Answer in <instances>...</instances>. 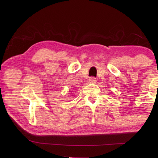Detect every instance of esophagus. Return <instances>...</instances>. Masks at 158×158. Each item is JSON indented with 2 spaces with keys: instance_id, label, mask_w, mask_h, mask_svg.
Here are the masks:
<instances>
[{
  "instance_id": "1",
  "label": "esophagus",
  "mask_w": 158,
  "mask_h": 158,
  "mask_svg": "<svg viewBox=\"0 0 158 158\" xmlns=\"http://www.w3.org/2000/svg\"><path fill=\"white\" fill-rule=\"evenodd\" d=\"M89 83H96V79L94 78V77H90V78H89Z\"/></svg>"
}]
</instances>
